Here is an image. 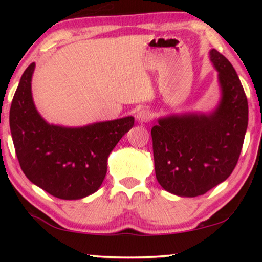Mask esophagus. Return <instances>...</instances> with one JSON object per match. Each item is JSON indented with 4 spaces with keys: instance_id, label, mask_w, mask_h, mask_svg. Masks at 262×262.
Masks as SVG:
<instances>
[{
    "instance_id": "1",
    "label": "esophagus",
    "mask_w": 262,
    "mask_h": 262,
    "mask_svg": "<svg viewBox=\"0 0 262 262\" xmlns=\"http://www.w3.org/2000/svg\"><path fill=\"white\" fill-rule=\"evenodd\" d=\"M154 114L151 111L146 110V108H143L139 111V112L137 113V116H136V118H137V120L139 121V123H148V121H150L152 119Z\"/></svg>"
}]
</instances>
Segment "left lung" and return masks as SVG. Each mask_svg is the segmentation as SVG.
<instances>
[{
	"label": "left lung",
	"instance_id": "obj_1",
	"mask_svg": "<svg viewBox=\"0 0 262 262\" xmlns=\"http://www.w3.org/2000/svg\"><path fill=\"white\" fill-rule=\"evenodd\" d=\"M222 89L213 112L173 114L151 128L159 184L180 196H198L230 177L248 126V101L234 67L212 49Z\"/></svg>",
	"mask_w": 262,
	"mask_h": 262
}]
</instances>
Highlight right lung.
I'll return each instance as SVG.
<instances>
[{
  "label": "right lung",
  "mask_w": 262,
  "mask_h": 262,
  "mask_svg": "<svg viewBox=\"0 0 262 262\" xmlns=\"http://www.w3.org/2000/svg\"><path fill=\"white\" fill-rule=\"evenodd\" d=\"M35 63L25 70L9 112L10 132L20 167L28 180L56 198L82 199L98 191L107 159L135 118L101 121L82 127L46 123L32 99Z\"/></svg>",
  "instance_id": "right-lung-1"
}]
</instances>
